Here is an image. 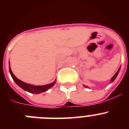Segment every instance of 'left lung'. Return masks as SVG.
<instances>
[{
	"label": "left lung",
	"mask_w": 129,
	"mask_h": 129,
	"mask_svg": "<svg viewBox=\"0 0 129 129\" xmlns=\"http://www.w3.org/2000/svg\"><path fill=\"white\" fill-rule=\"evenodd\" d=\"M119 70H120V67H119V69H118V71H117V72H116V74H114V76L113 77H112V79H111V83H112V82H113L114 81V79H115L116 78V77H117V76H118V73H119ZM85 86V87H86V86Z\"/></svg>",
	"instance_id": "1"
}]
</instances>
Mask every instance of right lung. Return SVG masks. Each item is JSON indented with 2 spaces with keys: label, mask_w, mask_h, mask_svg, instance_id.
I'll return each instance as SVG.
<instances>
[{
  "label": "right lung",
  "mask_w": 129,
  "mask_h": 129,
  "mask_svg": "<svg viewBox=\"0 0 129 129\" xmlns=\"http://www.w3.org/2000/svg\"><path fill=\"white\" fill-rule=\"evenodd\" d=\"M10 74H11V77H12L13 80L15 81V82L20 87L22 88V89H24V90L30 92V93H32V94H40V93H41V92H45V91L50 89V88H52V86L55 85V82H53V83H50V84H48V85H43V86H35V85H29V84H27V83H24V82L22 81L19 80V79L17 78V77L14 76V74H13L12 71H11L10 66Z\"/></svg>",
  "instance_id": "obj_1"
}]
</instances>
